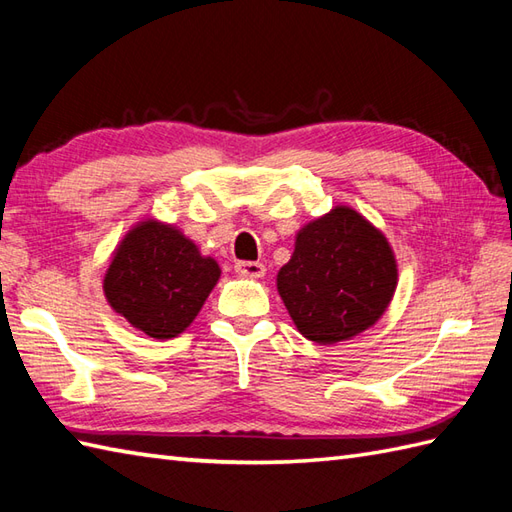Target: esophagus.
<instances>
[{"label": "esophagus", "mask_w": 512, "mask_h": 512, "mask_svg": "<svg viewBox=\"0 0 512 512\" xmlns=\"http://www.w3.org/2000/svg\"><path fill=\"white\" fill-rule=\"evenodd\" d=\"M235 270H237V275H244L250 279H262L266 275V266L259 262H237Z\"/></svg>", "instance_id": "1"}]
</instances>
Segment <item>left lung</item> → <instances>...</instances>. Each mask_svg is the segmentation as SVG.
<instances>
[{
    "label": "left lung",
    "mask_w": 512,
    "mask_h": 512,
    "mask_svg": "<svg viewBox=\"0 0 512 512\" xmlns=\"http://www.w3.org/2000/svg\"><path fill=\"white\" fill-rule=\"evenodd\" d=\"M398 286L389 239L352 206L336 204L303 224L277 273L292 323L319 345L350 341L383 317Z\"/></svg>",
    "instance_id": "1"
}]
</instances>
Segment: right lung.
Listing matches in <instances>:
<instances>
[{
    "label": "right lung",
    "mask_w": 512,
    "mask_h": 512,
    "mask_svg": "<svg viewBox=\"0 0 512 512\" xmlns=\"http://www.w3.org/2000/svg\"><path fill=\"white\" fill-rule=\"evenodd\" d=\"M222 270L176 224L136 222L110 255L103 292L114 312L151 339L167 341L189 328Z\"/></svg>",
    "instance_id": "obj_1"
}]
</instances>
